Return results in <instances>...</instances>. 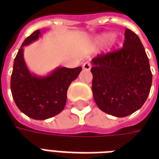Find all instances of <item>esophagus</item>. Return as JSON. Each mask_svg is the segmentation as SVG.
I'll return each instance as SVG.
<instances>
[{
	"label": "esophagus",
	"instance_id": "34e87169",
	"mask_svg": "<svg viewBox=\"0 0 159 159\" xmlns=\"http://www.w3.org/2000/svg\"><path fill=\"white\" fill-rule=\"evenodd\" d=\"M83 69L85 70H89L91 69V64H90L89 61H87V62L83 63Z\"/></svg>",
	"mask_w": 159,
	"mask_h": 159
}]
</instances>
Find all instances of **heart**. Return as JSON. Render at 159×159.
Instances as JSON below:
<instances>
[{
	"instance_id": "obj_1",
	"label": "heart",
	"mask_w": 159,
	"mask_h": 159,
	"mask_svg": "<svg viewBox=\"0 0 159 159\" xmlns=\"http://www.w3.org/2000/svg\"><path fill=\"white\" fill-rule=\"evenodd\" d=\"M107 41H109L108 43H109L110 47H112L117 42V37L115 36H112L110 33H102L95 38L94 43H95V45L100 47V46L104 45Z\"/></svg>"
}]
</instances>
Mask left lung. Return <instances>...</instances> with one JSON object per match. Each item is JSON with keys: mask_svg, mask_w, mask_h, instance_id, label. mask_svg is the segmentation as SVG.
Returning a JSON list of instances; mask_svg holds the SVG:
<instances>
[{"mask_svg": "<svg viewBox=\"0 0 159 159\" xmlns=\"http://www.w3.org/2000/svg\"><path fill=\"white\" fill-rule=\"evenodd\" d=\"M123 48L92 59V91L100 110L123 117L143 106L150 93L152 75L140 38L126 29Z\"/></svg>", "mask_w": 159, "mask_h": 159, "instance_id": "8db88e82", "label": "left lung"}]
</instances>
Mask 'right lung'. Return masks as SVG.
<instances>
[{"mask_svg": "<svg viewBox=\"0 0 159 159\" xmlns=\"http://www.w3.org/2000/svg\"><path fill=\"white\" fill-rule=\"evenodd\" d=\"M42 36L40 30L28 36L19 48L11 76L12 98L19 110L36 120H45L60 113L66 107L67 90L76 79L82 67H57L47 76H36L29 70L24 59V47Z\"/></svg>", "mask_w": 159, "mask_h": 159, "instance_id": "1", "label": "right lung"}]
</instances>
